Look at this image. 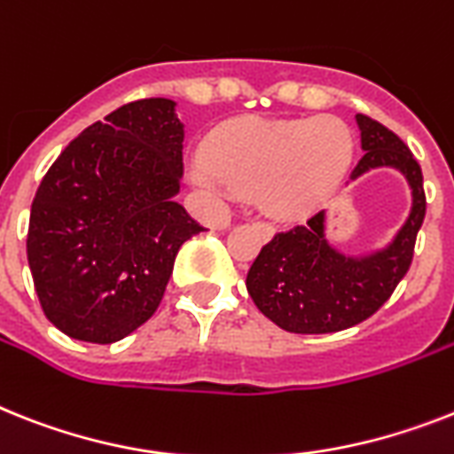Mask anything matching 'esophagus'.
<instances>
[{
	"label": "esophagus",
	"instance_id": "34e87169",
	"mask_svg": "<svg viewBox=\"0 0 454 454\" xmlns=\"http://www.w3.org/2000/svg\"><path fill=\"white\" fill-rule=\"evenodd\" d=\"M257 224H260V230L264 231V236H271L273 234V227L269 223H257Z\"/></svg>",
	"mask_w": 454,
	"mask_h": 454
}]
</instances>
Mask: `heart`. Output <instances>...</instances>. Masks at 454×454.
<instances>
[{"instance_id": "b5f03b06", "label": "heart", "mask_w": 454, "mask_h": 454, "mask_svg": "<svg viewBox=\"0 0 454 454\" xmlns=\"http://www.w3.org/2000/svg\"><path fill=\"white\" fill-rule=\"evenodd\" d=\"M353 157V138L336 118L231 120L213 134L190 178L206 192L227 187L262 192L271 211L303 213L340 183Z\"/></svg>"}]
</instances>
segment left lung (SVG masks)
Returning <instances> with one entry per match:
<instances>
[{"label":"left lung","instance_id":"8db88e82","mask_svg":"<svg viewBox=\"0 0 454 454\" xmlns=\"http://www.w3.org/2000/svg\"><path fill=\"white\" fill-rule=\"evenodd\" d=\"M355 122L364 155L346 185L373 168H395L406 178L411 208L385 246L364 253H346L329 241V211L273 236L253 262L246 287L262 316L292 334H329L359 325L387 301L413 260L427 208L420 164L385 125L362 114Z\"/></svg>","mask_w":454,"mask_h":454}]
</instances>
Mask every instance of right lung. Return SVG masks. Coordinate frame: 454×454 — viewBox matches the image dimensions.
<instances>
[{
  "instance_id": "obj_1",
  "label": "right lung",
  "mask_w": 454,
  "mask_h": 454,
  "mask_svg": "<svg viewBox=\"0 0 454 454\" xmlns=\"http://www.w3.org/2000/svg\"><path fill=\"white\" fill-rule=\"evenodd\" d=\"M183 137L174 99L132 101L78 134L43 176L27 262L62 334L106 346L157 310L176 253L204 230L176 201Z\"/></svg>"
}]
</instances>
